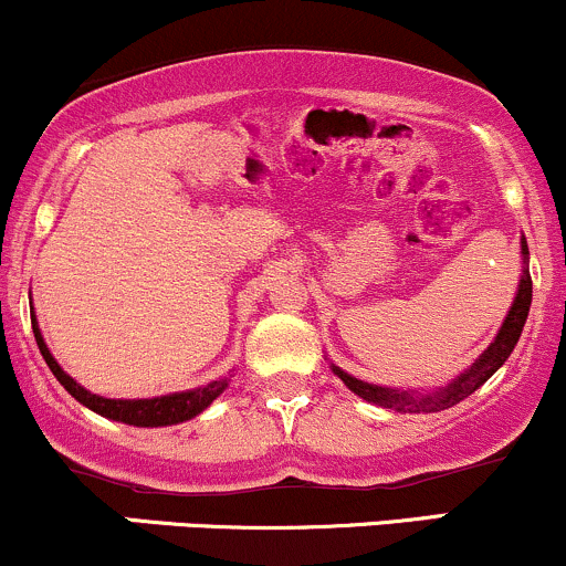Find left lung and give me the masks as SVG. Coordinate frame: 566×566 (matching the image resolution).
Wrapping results in <instances>:
<instances>
[{"instance_id":"left-lung-1","label":"left lung","mask_w":566,"mask_h":566,"mask_svg":"<svg viewBox=\"0 0 566 566\" xmlns=\"http://www.w3.org/2000/svg\"><path fill=\"white\" fill-rule=\"evenodd\" d=\"M530 303H532L530 247H527V239L522 237V276H518L516 297H513L509 314H505L503 324H500L495 340L482 350V356H479L469 369H463V373H460L454 380L447 382V386H439L437 391H401V388H386V386H375V382H365L335 365L329 367H333L337 378L346 382L348 391L361 396L365 401H373V405L396 409V412H439V409L458 405V401H463L465 396H471L479 386H484V382L505 365V359H509L511 350L516 348L518 337H522L524 322H527V314H530Z\"/></svg>"}]
</instances>
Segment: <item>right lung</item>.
Here are the masks:
<instances>
[{
  "mask_svg": "<svg viewBox=\"0 0 566 566\" xmlns=\"http://www.w3.org/2000/svg\"><path fill=\"white\" fill-rule=\"evenodd\" d=\"M31 327H34V337L36 346L42 350L44 361L48 367L53 369V375L57 378L66 391L74 396L80 405H84L93 412L103 415L108 420H119V423L127 426H138V428H159V426H178L184 420L197 418L199 412H205L212 401L218 399L220 394L229 388V378H220L207 382V386L191 388V391H178V394H167V396H154V399H106V396H97L87 388L80 386L71 375L63 373V367L57 365L55 356L50 354L48 343H44L42 329H39L36 316H31Z\"/></svg>",
  "mask_w": 566,
  "mask_h": 566,
  "instance_id": "1",
  "label": "right lung"
}]
</instances>
